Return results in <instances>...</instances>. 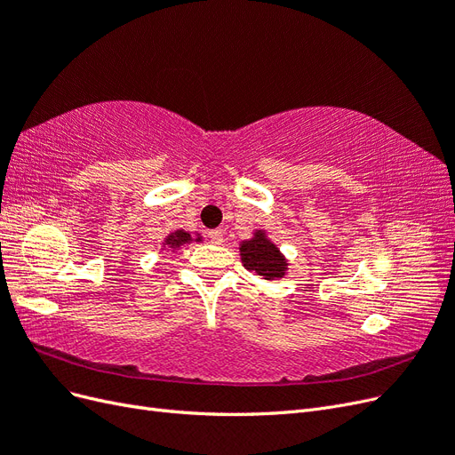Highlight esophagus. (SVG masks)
Segmentation results:
<instances>
[{
	"label": "esophagus",
	"mask_w": 455,
	"mask_h": 455,
	"mask_svg": "<svg viewBox=\"0 0 455 455\" xmlns=\"http://www.w3.org/2000/svg\"><path fill=\"white\" fill-rule=\"evenodd\" d=\"M209 239L214 244H222L224 243V233L220 229H212V231H209Z\"/></svg>",
	"instance_id": "1"
}]
</instances>
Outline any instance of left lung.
<instances>
[{
  "instance_id": "1",
  "label": "left lung",
  "mask_w": 455,
  "mask_h": 455,
  "mask_svg": "<svg viewBox=\"0 0 455 455\" xmlns=\"http://www.w3.org/2000/svg\"><path fill=\"white\" fill-rule=\"evenodd\" d=\"M243 266L266 281H279L288 271V259L266 229H256L251 239L239 243Z\"/></svg>"
}]
</instances>
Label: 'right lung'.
<instances>
[{
    "instance_id": "add662e5",
    "label": "right lung",
    "mask_w": 455,
    "mask_h": 455,
    "mask_svg": "<svg viewBox=\"0 0 455 455\" xmlns=\"http://www.w3.org/2000/svg\"><path fill=\"white\" fill-rule=\"evenodd\" d=\"M203 241V235L201 233L196 231V235L191 231H186V229H174L171 231L167 237L163 239L161 243V251L164 252H178L182 249V246L189 244V243H201Z\"/></svg>"
}]
</instances>
